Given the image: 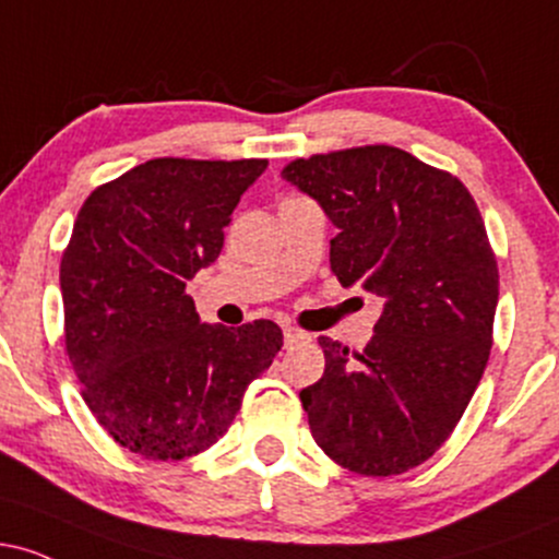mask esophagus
I'll return each instance as SVG.
<instances>
[{
  "mask_svg": "<svg viewBox=\"0 0 559 559\" xmlns=\"http://www.w3.org/2000/svg\"><path fill=\"white\" fill-rule=\"evenodd\" d=\"M301 338H305V333L301 331H297V329H284V342H286V346H292V344H297V342H301Z\"/></svg>",
  "mask_w": 559,
  "mask_h": 559,
  "instance_id": "1",
  "label": "esophagus"
}]
</instances>
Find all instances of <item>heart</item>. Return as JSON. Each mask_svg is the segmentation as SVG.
<instances>
[{
    "label": "heart",
    "instance_id": "heart-1",
    "mask_svg": "<svg viewBox=\"0 0 559 559\" xmlns=\"http://www.w3.org/2000/svg\"><path fill=\"white\" fill-rule=\"evenodd\" d=\"M286 199H288V197H286Z\"/></svg>",
    "mask_w": 559,
    "mask_h": 559
}]
</instances>
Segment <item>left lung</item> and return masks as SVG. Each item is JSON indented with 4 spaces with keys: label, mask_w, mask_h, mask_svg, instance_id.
<instances>
[{
    "label": "left lung",
    "mask_w": 559,
    "mask_h": 559,
    "mask_svg": "<svg viewBox=\"0 0 559 559\" xmlns=\"http://www.w3.org/2000/svg\"><path fill=\"white\" fill-rule=\"evenodd\" d=\"M281 176L338 234L331 271L383 301L362 352L320 338L323 378L299 391L318 447L373 478L413 471L449 439L493 344L499 271L476 199L400 146L297 157Z\"/></svg>",
    "instance_id": "8db88e82"
}]
</instances>
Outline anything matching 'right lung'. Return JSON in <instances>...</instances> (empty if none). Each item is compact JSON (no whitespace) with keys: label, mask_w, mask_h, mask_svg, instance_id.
I'll list each match as a JSON object with an SVG mask.
<instances>
[{"label":"right lung","mask_w":559,"mask_h":559,"mask_svg":"<svg viewBox=\"0 0 559 559\" xmlns=\"http://www.w3.org/2000/svg\"><path fill=\"white\" fill-rule=\"evenodd\" d=\"M267 159H146L96 186L60 262L66 352L107 433L146 460H183L228 431L284 346L273 320L199 323L186 281Z\"/></svg>","instance_id":"add662e5"}]
</instances>
